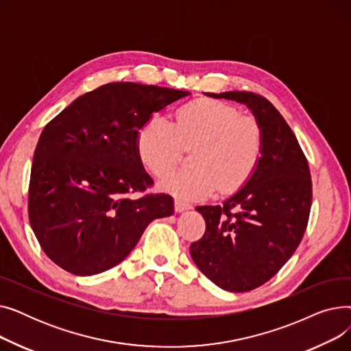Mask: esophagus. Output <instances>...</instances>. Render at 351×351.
<instances>
[{
	"label": "esophagus",
	"instance_id": "obj_1",
	"mask_svg": "<svg viewBox=\"0 0 351 351\" xmlns=\"http://www.w3.org/2000/svg\"><path fill=\"white\" fill-rule=\"evenodd\" d=\"M189 209H191V205H186L185 202H182V200H179V199L175 200V210H176L178 213H182V212L189 210Z\"/></svg>",
	"mask_w": 351,
	"mask_h": 351
}]
</instances>
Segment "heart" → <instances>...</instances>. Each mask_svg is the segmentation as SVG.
Masks as SVG:
<instances>
[{"instance_id":"b5f03b06","label":"heart","mask_w":351,"mask_h":351,"mask_svg":"<svg viewBox=\"0 0 351 351\" xmlns=\"http://www.w3.org/2000/svg\"><path fill=\"white\" fill-rule=\"evenodd\" d=\"M263 145L259 122L219 101H196L182 108L173 123L154 117L138 135L139 158L158 178L175 171L183 147L193 149V168L162 182L165 191L185 202L209 197L217 189L225 195L241 189L259 166Z\"/></svg>"}]
</instances>
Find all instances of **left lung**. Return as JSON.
<instances>
[{"label": "left lung", "mask_w": 351, "mask_h": 351, "mask_svg": "<svg viewBox=\"0 0 351 351\" xmlns=\"http://www.w3.org/2000/svg\"><path fill=\"white\" fill-rule=\"evenodd\" d=\"M206 97L246 105L263 131L259 166L237 192L216 206H197L206 230L191 256L209 280L228 291L265 285L296 252L311 208V179L302 147L280 112L253 92Z\"/></svg>", "instance_id": "left-lung-1"}]
</instances>
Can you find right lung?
Here are the masks:
<instances>
[{"label": "right lung", "mask_w": 351, "mask_h": 351, "mask_svg": "<svg viewBox=\"0 0 351 351\" xmlns=\"http://www.w3.org/2000/svg\"><path fill=\"white\" fill-rule=\"evenodd\" d=\"M191 92L110 82L78 97L36 143L28 191L31 228L49 259L77 276L119 265L152 220L173 215L138 154L142 126Z\"/></svg>", "instance_id": "add662e5"}]
</instances>
